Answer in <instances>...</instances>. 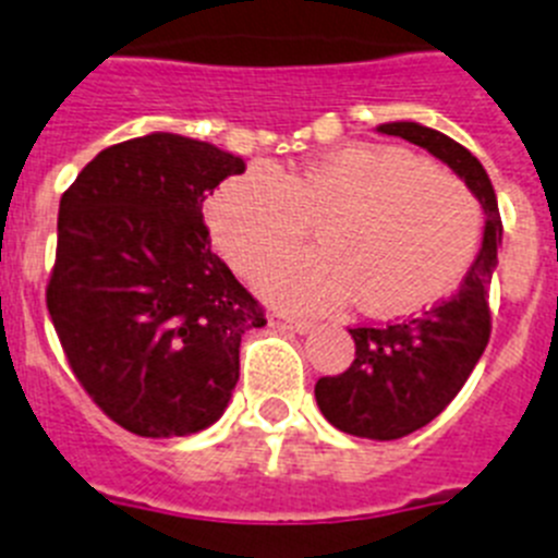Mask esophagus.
Masks as SVG:
<instances>
[{
    "label": "esophagus",
    "mask_w": 558,
    "mask_h": 558,
    "mask_svg": "<svg viewBox=\"0 0 558 558\" xmlns=\"http://www.w3.org/2000/svg\"><path fill=\"white\" fill-rule=\"evenodd\" d=\"M268 324L274 329H290V332H299V335L310 332V327H313V324L304 322V318H293V315L288 313H270Z\"/></svg>",
    "instance_id": "obj_1"
}]
</instances>
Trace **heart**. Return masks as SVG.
I'll use <instances>...</instances> for the list:
<instances>
[{
    "label": "heart",
    "mask_w": 558,
    "mask_h": 558,
    "mask_svg": "<svg viewBox=\"0 0 558 558\" xmlns=\"http://www.w3.org/2000/svg\"><path fill=\"white\" fill-rule=\"evenodd\" d=\"M226 263L254 274L307 234L318 248L256 276L268 302L324 313L357 299L368 315H408L456 290L481 240L477 201L456 175L386 145H343L299 167L254 165L206 204Z\"/></svg>",
    "instance_id": "obj_1"
}]
</instances>
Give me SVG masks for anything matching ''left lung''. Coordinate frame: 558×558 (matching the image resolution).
<instances>
[{"instance_id":"left-lung-1","label":"left lung","mask_w":558,"mask_h":558,"mask_svg":"<svg viewBox=\"0 0 558 558\" xmlns=\"http://www.w3.org/2000/svg\"><path fill=\"white\" fill-rule=\"evenodd\" d=\"M377 131L402 136L445 161L486 215L481 251L456 295L408 322L349 329L354 338L352 366L315 383V402L329 425L349 436L393 441L425 427L450 405L489 343V284L502 220L495 186L466 147L418 122H386Z\"/></svg>"}]
</instances>
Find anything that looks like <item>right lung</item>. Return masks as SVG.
Returning <instances> with one entry per match:
<instances>
[{
  "label": "right lung",
  "mask_w": 558,
  "mask_h": 558,
  "mask_svg": "<svg viewBox=\"0 0 558 558\" xmlns=\"http://www.w3.org/2000/svg\"><path fill=\"white\" fill-rule=\"evenodd\" d=\"M240 172L234 153L156 131L97 153L63 192L49 318L77 383L136 436L215 425L240 340L265 327L204 223L206 195Z\"/></svg>",
  "instance_id": "right-lung-1"
}]
</instances>
